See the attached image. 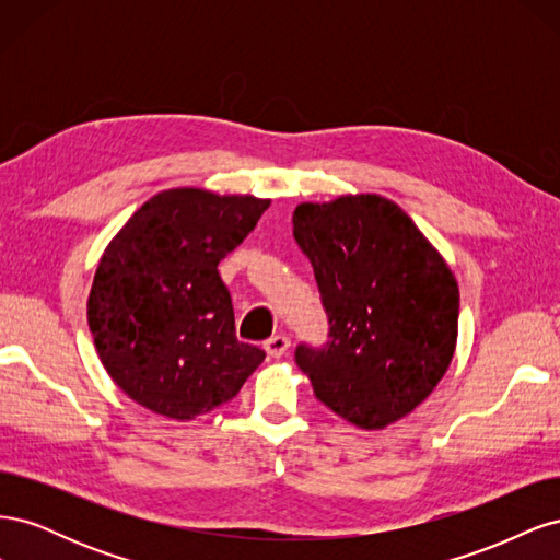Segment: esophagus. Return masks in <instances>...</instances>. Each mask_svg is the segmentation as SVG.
Returning <instances> with one entry per match:
<instances>
[{
  "instance_id": "34e87169",
  "label": "esophagus",
  "mask_w": 560,
  "mask_h": 560,
  "mask_svg": "<svg viewBox=\"0 0 560 560\" xmlns=\"http://www.w3.org/2000/svg\"><path fill=\"white\" fill-rule=\"evenodd\" d=\"M264 348H266V352L270 354V358H282V354L287 352V348H290V338H287L284 334H276V336L266 338Z\"/></svg>"
}]
</instances>
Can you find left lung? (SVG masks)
<instances>
[{
	"label": "left lung",
	"mask_w": 560,
	"mask_h": 560,
	"mask_svg": "<svg viewBox=\"0 0 560 560\" xmlns=\"http://www.w3.org/2000/svg\"><path fill=\"white\" fill-rule=\"evenodd\" d=\"M294 238L317 280L329 334L294 360L315 397L381 430L430 397L453 360L460 294L451 268L393 200L301 202Z\"/></svg>",
	"instance_id": "8db88e82"
}]
</instances>
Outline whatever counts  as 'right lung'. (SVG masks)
Wrapping results in <instances>:
<instances>
[{
  "mask_svg": "<svg viewBox=\"0 0 560 560\" xmlns=\"http://www.w3.org/2000/svg\"><path fill=\"white\" fill-rule=\"evenodd\" d=\"M270 200L171 189L135 212L95 270L89 325L100 360L144 409L191 420L241 393L266 352L235 338L219 261Z\"/></svg>",
  "mask_w": 560,
  "mask_h": 560,
  "instance_id": "right-lung-1",
  "label": "right lung"
}]
</instances>
